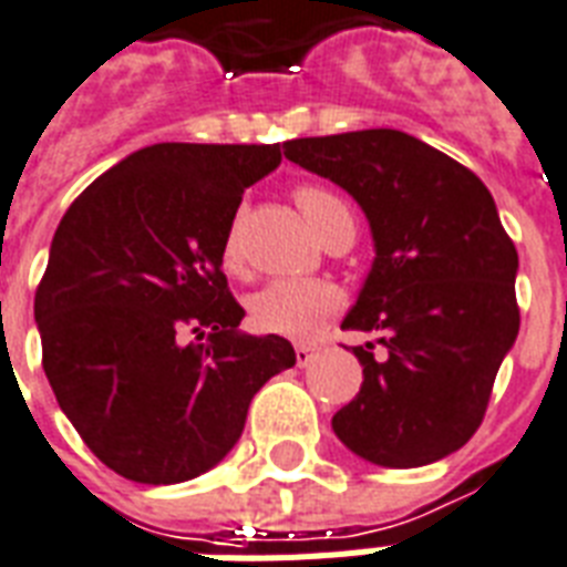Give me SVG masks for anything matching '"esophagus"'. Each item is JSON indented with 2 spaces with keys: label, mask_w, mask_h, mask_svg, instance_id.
Segmentation results:
<instances>
[{
  "label": "esophagus",
  "mask_w": 567,
  "mask_h": 567,
  "mask_svg": "<svg viewBox=\"0 0 567 567\" xmlns=\"http://www.w3.org/2000/svg\"><path fill=\"white\" fill-rule=\"evenodd\" d=\"M315 355H318V344H297V364L300 368L315 362Z\"/></svg>",
  "instance_id": "34e87169"
}]
</instances>
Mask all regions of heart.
Instances as JSON below:
<instances>
[{"label": "heart", "instance_id": "1", "mask_svg": "<svg viewBox=\"0 0 567 567\" xmlns=\"http://www.w3.org/2000/svg\"><path fill=\"white\" fill-rule=\"evenodd\" d=\"M297 205L302 217L327 244L336 235H355V220L350 205L323 185H300ZM223 261L226 267H238V223L231 226L223 240ZM341 309V293L336 285L320 279H276L261 291L249 297V318L258 329L285 338H311L327 327Z\"/></svg>", "mask_w": 567, "mask_h": 567}]
</instances>
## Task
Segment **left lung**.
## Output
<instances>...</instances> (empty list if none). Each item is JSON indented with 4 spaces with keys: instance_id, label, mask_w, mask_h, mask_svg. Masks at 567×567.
Returning a JSON list of instances; mask_svg holds the SVG:
<instances>
[{
    "instance_id": "obj_1",
    "label": "left lung",
    "mask_w": 567,
    "mask_h": 567,
    "mask_svg": "<svg viewBox=\"0 0 567 567\" xmlns=\"http://www.w3.org/2000/svg\"><path fill=\"white\" fill-rule=\"evenodd\" d=\"M285 158L362 205L373 256L341 329L362 388L336 412L347 450L382 467L450 456L483 423L494 377L520 327L518 252L474 173L396 128L297 137Z\"/></svg>"
}]
</instances>
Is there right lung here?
<instances>
[{
	"label": "right lung",
	"mask_w": 567,
	"mask_h": 567,
	"mask_svg": "<svg viewBox=\"0 0 567 567\" xmlns=\"http://www.w3.org/2000/svg\"><path fill=\"white\" fill-rule=\"evenodd\" d=\"M279 162V144L144 146L58 223L34 293L43 371L114 474H205L238 444L258 388L297 362L291 341L240 332L223 276L240 196Z\"/></svg>",
	"instance_id": "right-lung-1"
}]
</instances>
